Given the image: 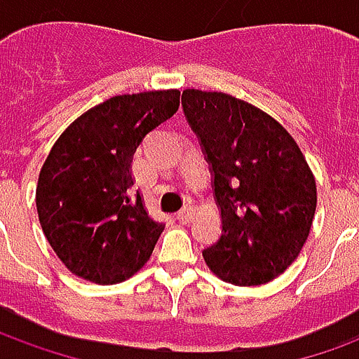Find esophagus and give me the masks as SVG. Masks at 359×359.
I'll use <instances>...</instances> for the list:
<instances>
[{"label":"esophagus","mask_w":359,"mask_h":359,"mask_svg":"<svg viewBox=\"0 0 359 359\" xmlns=\"http://www.w3.org/2000/svg\"><path fill=\"white\" fill-rule=\"evenodd\" d=\"M192 217H194V210H192L190 205H184V208L177 213V219H179L180 223H190Z\"/></svg>","instance_id":"esophagus-1"}]
</instances>
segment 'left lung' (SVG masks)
<instances>
[{"mask_svg":"<svg viewBox=\"0 0 359 359\" xmlns=\"http://www.w3.org/2000/svg\"><path fill=\"white\" fill-rule=\"evenodd\" d=\"M182 109L213 175L221 236L202 252L219 278L265 285L308 241L317 205L313 172L283 125L223 92L184 90Z\"/></svg>","mask_w":359,"mask_h":359,"instance_id":"8db88e82","label":"left lung"}]
</instances>
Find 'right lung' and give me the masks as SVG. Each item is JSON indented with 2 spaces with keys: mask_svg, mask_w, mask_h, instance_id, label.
Instances as JSON below:
<instances>
[{
  "mask_svg": "<svg viewBox=\"0 0 359 359\" xmlns=\"http://www.w3.org/2000/svg\"><path fill=\"white\" fill-rule=\"evenodd\" d=\"M179 103V90L115 95L82 113L53 144L36 208L50 246L76 277L115 285L151 256L165 225L133 196V157Z\"/></svg>",
  "mask_w": 359,
  "mask_h": 359,
  "instance_id": "right-lung-1",
  "label": "right lung"
}]
</instances>
